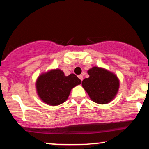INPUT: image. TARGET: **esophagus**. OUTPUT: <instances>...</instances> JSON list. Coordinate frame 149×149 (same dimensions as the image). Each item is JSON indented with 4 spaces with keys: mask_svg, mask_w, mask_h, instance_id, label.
Listing matches in <instances>:
<instances>
[{
    "mask_svg": "<svg viewBox=\"0 0 149 149\" xmlns=\"http://www.w3.org/2000/svg\"><path fill=\"white\" fill-rule=\"evenodd\" d=\"M78 77L80 78V80H83V76H82V75H78Z\"/></svg>",
    "mask_w": 149,
    "mask_h": 149,
    "instance_id": "esophagus-1",
    "label": "esophagus"
}]
</instances>
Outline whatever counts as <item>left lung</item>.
Instances as JSON below:
<instances>
[{
  "instance_id": "1",
  "label": "left lung",
  "mask_w": 149,
  "mask_h": 149,
  "mask_svg": "<svg viewBox=\"0 0 149 149\" xmlns=\"http://www.w3.org/2000/svg\"><path fill=\"white\" fill-rule=\"evenodd\" d=\"M89 78L82 81V86L95 103L106 104L115 98L120 80L114 73L104 68L93 66L88 71Z\"/></svg>"
}]
</instances>
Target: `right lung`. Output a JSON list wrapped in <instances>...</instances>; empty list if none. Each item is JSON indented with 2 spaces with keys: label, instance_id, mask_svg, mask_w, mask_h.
Here are the masks:
<instances>
[{
  "label": "right lung",
  "instance_id": "right-lung-1",
  "mask_svg": "<svg viewBox=\"0 0 149 149\" xmlns=\"http://www.w3.org/2000/svg\"><path fill=\"white\" fill-rule=\"evenodd\" d=\"M81 80L73 73L65 76L59 69H51L38 77L36 88L39 98L49 106H57L68 100L71 90Z\"/></svg>",
  "mask_w": 149,
  "mask_h": 149
}]
</instances>
